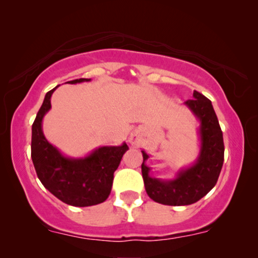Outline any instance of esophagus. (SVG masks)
Listing matches in <instances>:
<instances>
[{
    "instance_id": "esophagus-1",
    "label": "esophagus",
    "mask_w": 258,
    "mask_h": 258,
    "mask_svg": "<svg viewBox=\"0 0 258 258\" xmlns=\"http://www.w3.org/2000/svg\"><path fill=\"white\" fill-rule=\"evenodd\" d=\"M129 142L132 143V144L140 143L141 142V134H140V132H137V130H135V132H133L132 134H130Z\"/></svg>"
}]
</instances>
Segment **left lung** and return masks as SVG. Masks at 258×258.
<instances>
[{"mask_svg":"<svg viewBox=\"0 0 258 258\" xmlns=\"http://www.w3.org/2000/svg\"><path fill=\"white\" fill-rule=\"evenodd\" d=\"M200 121L201 149L197 161L191 167L182 169L172 179L151 177L146 165L149 158L142 150V176L148 196L165 206H188L206 196L216 184L224 161V143L217 116L211 101L199 91L194 98L184 102Z\"/></svg>","mask_w":258,"mask_h":258,"instance_id":"left-lung-1","label":"left lung"}]
</instances>
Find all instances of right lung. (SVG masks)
<instances>
[{
  "mask_svg": "<svg viewBox=\"0 0 258 258\" xmlns=\"http://www.w3.org/2000/svg\"><path fill=\"white\" fill-rule=\"evenodd\" d=\"M88 81L90 79L68 83ZM56 88L45 94L31 128V160L37 177L45 189L69 206L90 207L104 202L110 195L114 172L129 148L123 143L118 147H100L82 158L64 156L48 142L42 130V119L50 110V97Z\"/></svg>",
  "mask_w": 258,
  "mask_h": 258,
  "instance_id": "add662e5",
  "label": "right lung"
}]
</instances>
